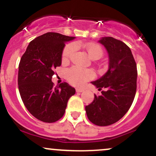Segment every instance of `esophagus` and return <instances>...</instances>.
<instances>
[{"mask_svg":"<svg viewBox=\"0 0 156 156\" xmlns=\"http://www.w3.org/2000/svg\"><path fill=\"white\" fill-rule=\"evenodd\" d=\"M76 91L77 92V93H81V92L84 91V89H82V88H76Z\"/></svg>","mask_w":156,"mask_h":156,"instance_id":"34e87169","label":"esophagus"}]
</instances>
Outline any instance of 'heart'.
<instances>
[{
    "label": "heart",
    "instance_id": "1",
    "mask_svg": "<svg viewBox=\"0 0 156 156\" xmlns=\"http://www.w3.org/2000/svg\"><path fill=\"white\" fill-rule=\"evenodd\" d=\"M85 50L89 56L93 59H98L103 56V49L98 44L88 43L85 44ZM76 45L71 44L67 45L62 52V60L64 62L68 61L73 53L76 51ZM65 76L67 80L71 84L76 86H82L85 84V82L91 80L94 76V73L91 69L80 68V67H72L65 72Z\"/></svg>",
    "mask_w": 156,
    "mask_h": 156
}]
</instances>
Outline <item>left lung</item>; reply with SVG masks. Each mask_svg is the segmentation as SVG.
<instances>
[{"label": "left lung", "mask_w": 156, "mask_h": 156, "mask_svg": "<svg viewBox=\"0 0 156 156\" xmlns=\"http://www.w3.org/2000/svg\"><path fill=\"white\" fill-rule=\"evenodd\" d=\"M99 42L108 54V70L103 76L91 82L101 90L93 102L85 106L88 120L105 126L121 119L131 107L137 88V65L131 50L125 43L112 37H103Z\"/></svg>", "instance_id": "1"}]
</instances>
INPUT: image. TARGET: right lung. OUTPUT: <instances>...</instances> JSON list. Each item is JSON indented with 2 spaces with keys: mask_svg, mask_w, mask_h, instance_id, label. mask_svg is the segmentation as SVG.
Returning a JSON list of instances; mask_svg holds the SVG:
<instances>
[{
  "mask_svg": "<svg viewBox=\"0 0 156 156\" xmlns=\"http://www.w3.org/2000/svg\"><path fill=\"white\" fill-rule=\"evenodd\" d=\"M75 37L47 33L30 42L18 66L20 95L33 116L45 123L62 118L75 88L67 83L53 86L54 69L62 64L65 42Z\"/></svg>",
  "mask_w": 156,
  "mask_h": 156,
  "instance_id": "right-lung-1",
  "label": "right lung"
}]
</instances>
